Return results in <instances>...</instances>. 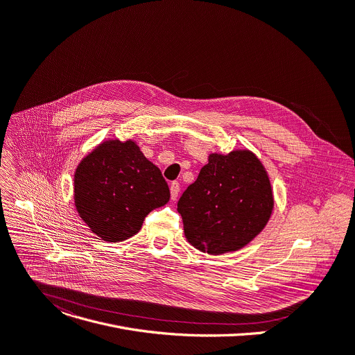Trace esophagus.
I'll return each instance as SVG.
<instances>
[{
  "instance_id": "34e87169",
  "label": "esophagus",
  "mask_w": 355,
  "mask_h": 355,
  "mask_svg": "<svg viewBox=\"0 0 355 355\" xmlns=\"http://www.w3.org/2000/svg\"><path fill=\"white\" fill-rule=\"evenodd\" d=\"M170 192H171V200L175 201L178 197V192H180V184L177 181L170 184Z\"/></svg>"
}]
</instances>
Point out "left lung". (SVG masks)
I'll return each instance as SVG.
<instances>
[{"mask_svg":"<svg viewBox=\"0 0 355 355\" xmlns=\"http://www.w3.org/2000/svg\"><path fill=\"white\" fill-rule=\"evenodd\" d=\"M177 207L187 241L201 252L222 254L246 246L262 232L273 211V192L252 151L212 153Z\"/></svg>","mask_w":355,"mask_h":355,"instance_id":"left-lung-1","label":"left lung"}]
</instances>
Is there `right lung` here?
I'll return each mask as SVG.
<instances>
[{
	"label": "right lung",
	"instance_id": "right-lung-1",
	"mask_svg": "<svg viewBox=\"0 0 355 355\" xmlns=\"http://www.w3.org/2000/svg\"><path fill=\"white\" fill-rule=\"evenodd\" d=\"M73 197L93 234L106 242H121L141 230L153 209L170 201V189L133 140H106L79 163Z\"/></svg>",
	"mask_w": 355,
	"mask_h": 355
}]
</instances>
